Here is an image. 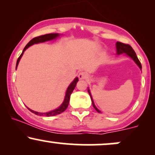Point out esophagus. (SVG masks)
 Listing matches in <instances>:
<instances>
[{
  "label": "esophagus",
  "mask_w": 155,
  "mask_h": 155,
  "mask_svg": "<svg viewBox=\"0 0 155 155\" xmlns=\"http://www.w3.org/2000/svg\"><path fill=\"white\" fill-rule=\"evenodd\" d=\"M87 77V74L85 72L81 71L79 74V79H86Z\"/></svg>",
  "instance_id": "esophagus-1"
}]
</instances>
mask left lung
I'll use <instances>...</instances> for the list:
<instances>
[{"label":"left lung","instance_id":"left-lung-1","mask_svg":"<svg viewBox=\"0 0 155 155\" xmlns=\"http://www.w3.org/2000/svg\"><path fill=\"white\" fill-rule=\"evenodd\" d=\"M116 48H117V54H123V53H125L127 56H129L130 58H132V59L134 60V62L137 64V65L140 68V69L142 68L141 64H140L139 60L138 59V57L136 56V52H135V51L133 50V48L131 47L129 44H125L122 43V42L117 41L116 44ZM87 90H88V93L90 94V97H91L92 106H93V107L95 108V109L96 110V111L100 113L101 111L97 109V107L95 106V104H94V101H93V100H92V97L91 92H90V90H89V88Z\"/></svg>","mask_w":155,"mask_h":155}]
</instances>
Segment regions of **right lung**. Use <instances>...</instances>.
I'll return each instance as SVG.
<instances>
[{"label": "right lung", "mask_w": 155, "mask_h": 155, "mask_svg": "<svg viewBox=\"0 0 155 155\" xmlns=\"http://www.w3.org/2000/svg\"><path fill=\"white\" fill-rule=\"evenodd\" d=\"M59 35H60L58 34V33H49V34H46V35H40V36H38V37H35V38H33V39H32V40L30 41L29 43H28L25 46V47L24 49H23V51H22V54H20V56H19L18 59H17V65H16V69H17V65H18L19 62V60H20L21 58H22L23 53H24V51H25L28 47H31V45H33V44H34L42 43V42L47 41L53 40V39L58 38V37L59 36ZM78 81H79V79H78V77H76V78H75V79H74V81H73L71 83V84L69 85L68 87V89H67L66 92H65V98H64V101H63V104H62L61 106H59V107H58V108H56V109L53 110V111L47 112V113H41V112H37V111H33V110L30 109L29 108H28L31 112L34 113L35 114L38 115V116L52 117V116H55V115H58V114H60L63 113V111H65V109H66V108H67L68 106L69 101H70L71 94L72 93L73 90H74V88H75V87H76V83L78 82Z\"/></svg>", "instance_id": "add662e5"}]
</instances>
